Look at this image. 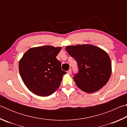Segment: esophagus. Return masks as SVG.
Returning <instances> with one entry per match:
<instances>
[{
  "label": "esophagus",
  "mask_w": 127,
  "mask_h": 127,
  "mask_svg": "<svg viewBox=\"0 0 127 127\" xmlns=\"http://www.w3.org/2000/svg\"><path fill=\"white\" fill-rule=\"evenodd\" d=\"M67 73L68 74H70L72 73V69H69L68 71H67Z\"/></svg>",
  "instance_id": "1"
}]
</instances>
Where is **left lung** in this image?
<instances>
[{
  "instance_id": "obj_1",
  "label": "left lung",
  "mask_w": 127,
  "mask_h": 127,
  "mask_svg": "<svg viewBox=\"0 0 127 127\" xmlns=\"http://www.w3.org/2000/svg\"><path fill=\"white\" fill-rule=\"evenodd\" d=\"M65 50L77 62L78 72L73 79L79 89L92 93L106 84L111 74V61L106 52L90 44L68 46Z\"/></svg>"
}]
</instances>
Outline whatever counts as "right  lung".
<instances>
[{"instance_id": "1", "label": "right lung", "mask_w": 127, "mask_h": 127, "mask_svg": "<svg viewBox=\"0 0 127 127\" xmlns=\"http://www.w3.org/2000/svg\"><path fill=\"white\" fill-rule=\"evenodd\" d=\"M61 47L44 46L28 50L19 62V71L30 91L40 96H48L59 87L66 72L57 59Z\"/></svg>"}]
</instances>
